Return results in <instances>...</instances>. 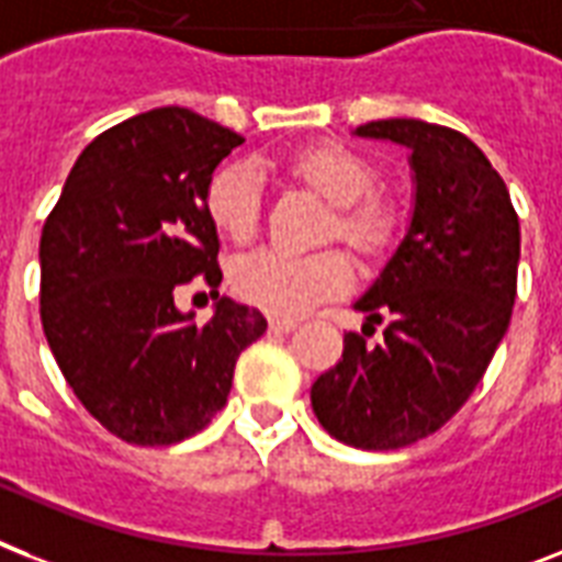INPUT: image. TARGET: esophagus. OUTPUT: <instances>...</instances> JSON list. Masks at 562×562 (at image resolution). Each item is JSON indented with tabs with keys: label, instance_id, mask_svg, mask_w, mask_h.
Returning <instances> with one entry per match:
<instances>
[{
	"label": "esophagus",
	"instance_id": "34e87169",
	"mask_svg": "<svg viewBox=\"0 0 562 562\" xmlns=\"http://www.w3.org/2000/svg\"><path fill=\"white\" fill-rule=\"evenodd\" d=\"M268 326H271V331L289 335V331H294L296 328V321H291V317H268Z\"/></svg>",
	"mask_w": 562,
	"mask_h": 562
}]
</instances>
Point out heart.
I'll list each match as a JSON object with an SVG mask.
<instances>
[{"label":"heart","instance_id":"obj_1","mask_svg":"<svg viewBox=\"0 0 562 562\" xmlns=\"http://www.w3.org/2000/svg\"><path fill=\"white\" fill-rule=\"evenodd\" d=\"M294 176L312 184L337 213V236L358 250H375L386 236V216L372 199L378 190V172L352 149L323 144L303 149L291 161ZM207 210L222 234L245 241L257 234L262 216V176L254 164H227L213 176L207 190ZM352 285V268L344 254L323 250L296 257L280 248L250 250L234 266L236 294L250 305L271 314L294 317L314 303L344 294Z\"/></svg>","mask_w":562,"mask_h":562}]
</instances>
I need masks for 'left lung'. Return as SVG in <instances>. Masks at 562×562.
<instances>
[{
    "label": "left lung",
    "instance_id": "left-lung-1",
    "mask_svg": "<svg viewBox=\"0 0 562 562\" xmlns=\"http://www.w3.org/2000/svg\"><path fill=\"white\" fill-rule=\"evenodd\" d=\"M360 138L409 149L415 202L401 239L355 308L363 335L312 386L328 436L398 450L445 427L485 375L517 300L519 218L508 187L462 132L415 117L363 123ZM386 322L385 340L366 335Z\"/></svg>",
    "mask_w": 562,
    "mask_h": 562
}]
</instances>
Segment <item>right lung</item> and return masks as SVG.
Here are the masks:
<instances>
[{"label": "right lung", "instance_id": "right-lung-1", "mask_svg": "<svg viewBox=\"0 0 562 562\" xmlns=\"http://www.w3.org/2000/svg\"><path fill=\"white\" fill-rule=\"evenodd\" d=\"M227 126L164 106L100 132L80 153L40 239V317L59 372L117 439L164 447L227 404L257 308L220 296L199 327L175 291L202 276L218 295L207 190L241 144Z\"/></svg>", "mask_w": 562, "mask_h": 562}]
</instances>
